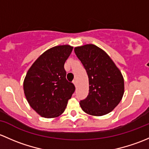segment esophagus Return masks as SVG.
<instances>
[{"label":"esophagus","instance_id":"1","mask_svg":"<svg viewBox=\"0 0 149 149\" xmlns=\"http://www.w3.org/2000/svg\"><path fill=\"white\" fill-rule=\"evenodd\" d=\"M73 83H74V85H75V87H77V81H76V79H74V80L73 81Z\"/></svg>","mask_w":149,"mask_h":149}]
</instances>
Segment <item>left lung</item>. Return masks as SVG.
I'll return each mask as SVG.
<instances>
[{
	"instance_id": "left-lung-1",
	"label": "left lung",
	"mask_w": 149,
	"mask_h": 149,
	"mask_svg": "<svg viewBox=\"0 0 149 149\" xmlns=\"http://www.w3.org/2000/svg\"><path fill=\"white\" fill-rule=\"evenodd\" d=\"M89 78V93L80 100L82 110L91 116H101L111 112L120 102L124 93V79L106 52L94 44L74 48Z\"/></svg>"
}]
</instances>
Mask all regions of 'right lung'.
Masks as SVG:
<instances>
[{"instance_id":"add662e5","label":"right lung","mask_w":149,"mask_h":149,"mask_svg":"<svg viewBox=\"0 0 149 149\" xmlns=\"http://www.w3.org/2000/svg\"><path fill=\"white\" fill-rule=\"evenodd\" d=\"M73 47L56 46L42 54L31 65L24 82L27 101L41 117L52 118L63 113L74 93V84L66 79L64 63Z\"/></svg>"}]
</instances>
